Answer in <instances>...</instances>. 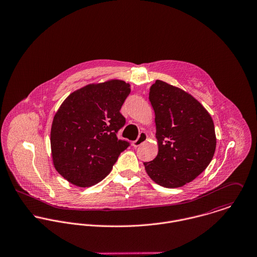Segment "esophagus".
Returning a JSON list of instances; mask_svg holds the SVG:
<instances>
[{
	"instance_id": "obj_1",
	"label": "esophagus",
	"mask_w": 257,
	"mask_h": 257,
	"mask_svg": "<svg viewBox=\"0 0 257 257\" xmlns=\"http://www.w3.org/2000/svg\"><path fill=\"white\" fill-rule=\"evenodd\" d=\"M147 139H148V135H147L145 132H141L140 135H139V137H138V139L132 143V146L135 147V148H137V147L141 146L143 143L146 142Z\"/></svg>"
}]
</instances>
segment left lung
Segmentation results:
<instances>
[{
	"instance_id": "8db88e82",
	"label": "left lung",
	"mask_w": 257,
	"mask_h": 257,
	"mask_svg": "<svg viewBox=\"0 0 257 257\" xmlns=\"http://www.w3.org/2000/svg\"><path fill=\"white\" fill-rule=\"evenodd\" d=\"M149 99L155 110L158 156L144 166L158 184L175 188L195 179L216 150L213 120L198 100L184 90L157 80Z\"/></svg>"
}]
</instances>
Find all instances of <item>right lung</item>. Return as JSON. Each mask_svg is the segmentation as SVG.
Instances as JSON below:
<instances>
[{
	"label": "right lung",
	"mask_w": 257,
	"mask_h": 257,
	"mask_svg": "<svg viewBox=\"0 0 257 257\" xmlns=\"http://www.w3.org/2000/svg\"><path fill=\"white\" fill-rule=\"evenodd\" d=\"M130 85L123 81L88 85L71 93L54 116L51 151L56 171L69 182L89 187L112 170L130 143L117 138Z\"/></svg>",
	"instance_id": "1"
}]
</instances>
